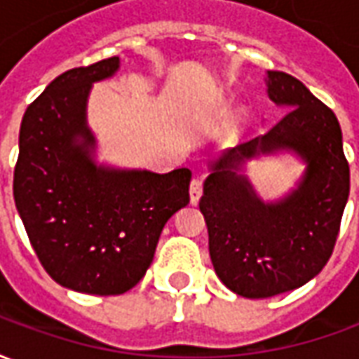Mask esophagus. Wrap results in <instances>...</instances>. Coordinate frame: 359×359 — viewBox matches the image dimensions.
<instances>
[{
	"label": "esophagus",
	"mask_w": 359,
	"mask_h": 359,
	"mask_svg": "<svg viewBox=\"0 0 359 359\" xmlns=\"http://www.w3.org/2000/svg\"><path fill=\"white\" fill-rule=\"evenodd\" d=\"M200 198H202V180L194 179L190 182V203L196 205L200 202Z\"/></svg>",
	"instance_id": "obj_1"
}]
</instances>
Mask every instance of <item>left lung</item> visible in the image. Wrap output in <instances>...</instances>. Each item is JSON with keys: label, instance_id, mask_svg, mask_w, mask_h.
Instances as JSON below:
<instances>
[{"label": "left lung", "instance_id": "left-lung-1", "mask_svg": "<svg viewBox=\"0 0 359 359\" xmlns=\"http://www.w3.org/2000/svg\"><path fill=\"white\" fill-rule=\"evenodd\" d=\"M267 95L286 115L208 165L200 211L221 283L244 298H271L309 283L334 248L350 194V167L334 113L298 79L267 71ZM292 153L304 165L286 195L264 201L245 175L259 155Z\"/></svg>", "mask_w": 359, "mask_h": 359}]
</instances>
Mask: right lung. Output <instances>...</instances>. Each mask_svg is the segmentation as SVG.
Segmentation results:
<instances>
[{
    "label": "right lung",
    "instance_id": "obj_1",
    "mask_svg": "<svg viewBox=\"0 0 359 359\" xmlns=\"http://www.w3.org/2000/svg\"><path fill=\"white\" fill-rule=\"evenodd\" d=\"M121 69L103 59L51 81L28 105L13 196L36 256L65 288L115 296L140 283L165 223L190 202V169L151 172L97 159L88 125L95 82Z\"/></svg>",
    "mask_w": 359,
    "mask_h": 359
}]
</instances>
